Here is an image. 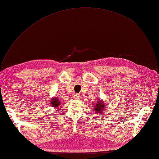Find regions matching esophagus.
<instances>
[{
    "mask_svg": "<svg viewBox=\"0 0 159 159\" xmlns=\"http://www.w3.org/2000/svg\"><path fill=\"white\" fill-rule=\"evenodd\" d=\"M80 97H81V95H80V93H78V94H76L75 96H74V98H75L76 99H80Z\"/></svg>",
    "mask_w": 159,
    "mask_h": 159,
    "instance_id": "1",
    "label": "esophagus"
}]
</instances>
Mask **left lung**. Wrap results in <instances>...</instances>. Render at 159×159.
<instances>
[{
  "label": "left lung",
  "mask_w": 159,
  "mask_h": 159,
  "mask_svg": "<svg viewBox=\"0 0 159 159\" xmlns=\"http://www.w3.org/2000/svg\"><path fill=\"white\" fill-rule=\"evenodd\" d=\"M96 104H95V106H94V110L96 111V114H98V116H100V115H102V114H100L101 113H102L103 111H104V109H106V107H105V104H104L102 101L100 100V101H96ZM99 115H98V114Z\"/></svg>",
  "instance_id": "obj_1"
}]
</instances>
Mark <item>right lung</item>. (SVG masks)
Segmentation results:
<instances>
[{
    "label": "right lung",
    "mask_w": 159,
    "mask_h": 159,
    "mask_svg": "<svg viewBox=\"0 0 159 159\" xmlns=\"http://www.w3.org/2000/svg\"><path fill=\"white\" fill-rule=\"evenodd\" d=\"M51 106L52 107H55V108H58L59 105L60 104V101L59 100L58 98H53L51 100Z\"/></svg>",
    "instance_id": "obj_1"
}]
</instances>
